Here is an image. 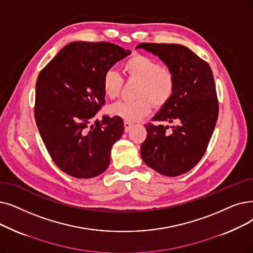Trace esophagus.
<instances>
[{
	"mask_svg": "<svg viewBox=\"0 0 253 253\" xmlns=\"http://www.w3.org/2000/svg\"><path fill=\"white\" fill-rule=\"evenodd\" d=\"M131 126H132V123L129 122V121H124V128H125L126 132H128V131L130 130Z\"/></svg>",
	"mask_w": 253,
	"mask_h": 253,
	"instance_id": "esophagus-1",
	"label": "esophagus"
}]
</instances>
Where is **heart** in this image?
<instances>
[{
    "label": "heart",
    "mask_w": 253,
    "mask_h": 253,
    "mask_svg": "<svg viewBox=\"0 0 253 253\" xmlns=\"http://www.w3.org/2000/svg\"><path fill=\"white\" fill-rule=\"evenodd\" d=\"M128 81L138 82L132 101L119 100L109 106V113L126 121H138L151 113L152 103L162 107L169 103L174 93L173 73L148 56L134 53L123 65ZM124 79L115 69H108L102 78L104 94L114 99L123 89Z\"/></svg>",
    "instance_id": "1"
}]
</instances>
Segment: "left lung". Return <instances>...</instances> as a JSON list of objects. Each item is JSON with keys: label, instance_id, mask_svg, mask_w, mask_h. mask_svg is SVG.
<instances>
[{"label": "left lung", "instance_id": "left-lung-1", "mask_svg": "<svg viewBox=\"0 0 253 253\" xmlns=\"http://www.w3.org/2000/svg\"><path fill=\"white\" fill-rule=\"evenodd\" d=\"M167 64L175 79L171 99L146 124L147 138L141 158L157 172L177 177L193 169L208 148L217 122L219 105L213 72L209 64L180 44L140 43ZM161 123H174L172 130Z\"/></svg>", "mask_w": 253, "mask_h": 253}]
</instances>
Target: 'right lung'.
Masks as SVG:
<instances>
[{"label":"right lung","instance_id":"1","mask_svg":"<svg viewBox=\"0 0 253 253\" xmlns=\"http://www.w3.org/2000/svg\"><path fill=\"white\" fill-rule=\"evenodd\" d=\"M130 52L109 42H71L38 75L39 133L56 166L71 177L94 178L109 166L113 145L124 132L123 120L106 115L92 120L105 103L104 72Z\"/></svg>","mask_w":253,"mask_h":253}]
</instances>
